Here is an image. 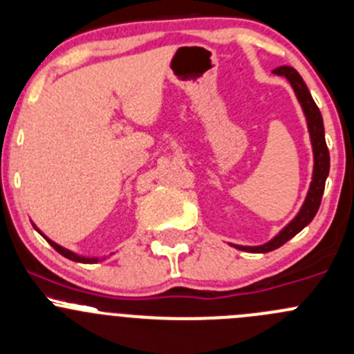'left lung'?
<instances>
[{"label":"left lung","instance_id":"1","mask_svg":"<svg viewBox=\"0 0 354 354\" xmlns=\"http://www.w3.org/2000/svg\"><path fill=\"white\" fill-rule=\"evenodd\" d=\"M274 73H277V75H284L286 79L291 82L292 89H295L297 96V101L301 103V108H303L304 115H306L308 131H310L311 146H313V156H315L313 178H311L310 191H308L306 199H304L303 206H301L296 218L292 220L288 227H284V229H282L274 239L268 241V243L263 244V246H236L237 250L250 251V253H268V251L277 250V248H281L282 244L288 243L291 237H295L299 230H303L304 227L313 220V216L317 215L318 208H320L322 194H324V189H325V180H327L328 169H330V156H328V148H327V142H325L324 120H322L320 110H318V106L315 104L306 84H304V80L301 79V75L295 68H292V66H288V65L277 66V68L274 70Z\"/></svg>","mask_w":354,"mask_h":354}]
</instances>
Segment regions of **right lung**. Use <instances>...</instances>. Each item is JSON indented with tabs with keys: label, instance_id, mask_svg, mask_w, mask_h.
<instances>
[{
	"label": "right lung",
	"instance_id": "obj_1",
	"mask_svg": "<svg viewBox=\"0 0 354 354\" xmlns=\"http://www.w3.org/2000/svg\"><path fill=\"white\" fill-rule=\"evenodd\" d=\"M44 239H46L48 243H50L51 246H53L55 250H57L58 253L62 254V257L68 258V260H72V261H80V263H94V261H97V258H84V257H79V254H75V253H72V251L65 250V248L58 246L57 243H53V241H51V239H48V237H44Z\"/></svg>",
	"mask_w": 354,
	"mask_h": 354
}]
</instances>
